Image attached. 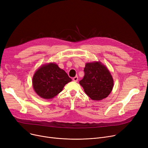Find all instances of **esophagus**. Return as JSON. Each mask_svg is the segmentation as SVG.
I'll return each instance as SVG.
<instances>
[{
  "label": "esophagus",
  "instance_id": "esophagus-1",
  "mask_svg": "<svg viewBox=\"0 0 148 148\" xmlns=\"http://www.w3.org/2000/svg\"><path fill=\"white\" fill-rule=\"evenodd\" d=\"M73 81H74V82H77V81H78V80H79V77H77V76H75V77H74V78L73 79Z\"/></svg>",
  "mask_w": 148,
  "mask_h": 148
}]
</instances>
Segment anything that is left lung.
<instances>
[{
  "instance_id": "left-lung-1",
  "label": "left lung",
  "mask_w": 148,
  "mask_h": 148,
  "mask_svg": "<svg viewBox=\"0 0 148 148\" xmlns=\"http://www.w3.org/2000/svg\"><path fill=\"white\" fill-rule=\"evenodd\" d=\"M84 76L80 81L85 93L93 100L106 98L113 87V80L107 68L100 62L86 64Z\"/></svg>"
}]
</instances>
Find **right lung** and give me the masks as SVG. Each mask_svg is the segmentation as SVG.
<instances>
[{"label": "right lung", "mask_w": 148, "mask_h": 148, "mask_svg": "<svg viewBox=\"0 0 148 148\" xmlns=\"http://www.w3.org/2000/svg\"><path fill=\"white\" fill-rule=\"evenodd\" d=\"M72 80L64 70L55 64H49L40 67L35 72L33 87L36 94L44 99H50L62 90L65 85Z\"/></svg>", "instance_id": "obj_1"}]
</instances>
